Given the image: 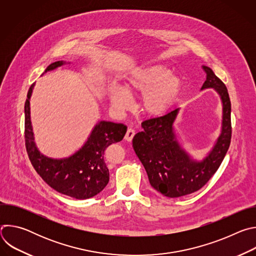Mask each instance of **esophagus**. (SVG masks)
<instances>
[{"label": "esophagus", "mask_w": 256, "mask_h": 256, "mask_svg": "<svg viewBox=\"0 0 256 256\" xmlns=\"http://www.w3.org/2000/svg\"><path fill=\"white\" fill-rule=\"evenodd\" d=\"M134 134H136V130H134V128H128V130H126V136H124L126 140H128V142H132V138L134 136Z\"/></svg>", "instance_id": "1"}]
</instances>
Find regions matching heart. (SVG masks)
<instances>
[{
	"mask_svg": "<svg viewBox=\"0 0 256 256\" xmlns=\"http://www.w3.org/2000/svg\"><path fill=\"white\" fill-rule=\"evenodd\" d=\"M180 79L169 74L162 64H154L136 70L126 78L124 90L118 86L108 88V98L118 110L130 105L128 96L142 95V106L144 112L158 116L164 112L180 89Z\"/></svg>",
	"mask_w": 256,
	"mask_h": 256,
	"instance_id": "1",
	"label": "heart"
}]
</instances>
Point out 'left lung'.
I'll return each mask as SVG.
<instances>
[{"label":"left lung","mask_w":256,"mask_h":256,"mask_svg":"<svg viewBox=\"0 0 256 256\" xmlns=\"http://www.w3.org/2000/svg\"><path fill=\"white\" fill-rule=\"evenodd\" d=\"M202 68L206 79L202 90L214 88L223 103L222 132L208 155L198 162L181 149L173 128L179 108L144 120V130L132 138L134 150L147 171L150 184L168 198L184 196L200 190L220 167L231 142V101L227 87L212 68L206 66Z\"/></svg>","instance_id":"obj_1"}]
</instances>
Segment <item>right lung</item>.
<instances>
[{"instance_id":"1","label":"right lung","mask_w":256,"mask_h":256,"mask_svg":"<svg viewBox=\"0 0 256 256\" xmlns=\"http://www.w3.org/2000/svg\"><path fill=\"white\" fill-rule=\"evenodd\" d=\"M62 60L50 64L44 70L62 66ZM34 83L30 86L25 101V146L29 160L46 184L60 194L77 200H86L98 194L108 184L109 171L104 162V152L109 144L120 142L126 126L102 120L93 128L83 147L64 159H52L36 148L30 122V103Z\"/></svg>"}]
</instances>
